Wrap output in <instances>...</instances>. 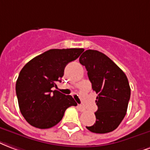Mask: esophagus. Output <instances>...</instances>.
<instances>
[{"label": "esophagus", "instance_id": "obj_1", "mask_svg": "<svg viewBox=\"0 0 150 150\" xmlns=\"http://www.w3.org/2000/svg\"><path fill=\"white\" fill-rule=\"evenodd\" d=\"M77 108L79 109V111H81V112H83V111H85V108H84V107L81 105H77Z\"/></svg>", "mask_w": 150, "mask_h": 150}]
</instances>
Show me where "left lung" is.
<instances>
[{"label":"left lung","instance_id":"8db88e82","mask_svg":"<svg viewBox=\"0 0 150 150\" xmlns=\"http://www.w3.org/2000/svg\"><path fill=\"white\" fill-rule=\"evenodd\" d=\"M85 66L92 88L97 94L96 122L86 127L91 132L105 134L115 130L127 114L130 88L124 72L103 53L85 50L79 58Z\"/></svg>","mask_w":150,"mask_h":150}]
</instances>
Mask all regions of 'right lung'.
<instances>
[{"instance_id":"right-lung-1","label":"right lung","mask_w":150,"mask_h":150,"mask_svg":"<svg viewBox=\"0 0 150 150\" xmlns=\"http://www.w3.org/2000/svg\"><path fill=\"white\" fill-rule=\"evenodd\" d=\"M84 51L82 48L51 49L28 62L20 72L16 92L20 112L26 121L39 129L54 127L69 107L77 103L58 90L64 69Z\"/></svg>"}]
</instances>
